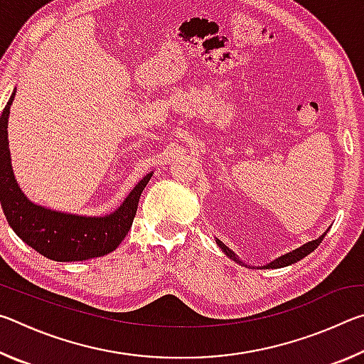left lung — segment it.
<instances>
[{
	"instance_id": "left-lung-1",
	"label": "left lung",
	"mask_w": 364,
	"mask_h": 364,
	"mask_svg": "<svg viewBox=\"0 0 364 364\" xmlns=\"http://www.w3.org/2000/svg\"><path fill=\"white\" fill-rule=\"evenodd\" d=\"M326 232H328V231H326ZM326 232L323 234L321 237L315 239V241H311V242H306L305 245H301V247H299V249L292 250L291 254H286V255H282V257H279V258H276L274 262L268 263L267 267H263V268H282V267H289V264H292V263H297L299 260H301V258L306 257L308 254H311V252L315 250L319 244H321V241H323L324 236H326ZM218 245H220L221 249H223V252H225V254H226L228 257H231L232 260L239 262L237 258H236V255H234V252H231L230 249H228L225 244H221V242L218 241ZM239 263H241V262H239Z\"/></svg>"
}]
</instances>
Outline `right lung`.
<instances>
[{
  "label": "right lung",
  "instance_id": "1",
  "mask_svg": "<svg viewBox=\"0 0 364 364\" xmlns=\"http://www.w3.org/2000/svg\"><path fill=\"white\" fill-rule=\"evenodd\" d=\"M14 96L16 91L0 117V202L9 226L23 242L49 260H90L115 250L130 231L141 193L152 173L146 175L107 217H78L32 204L17 186L11 168L8 119Z\"/></svg>",
  "mask_w": 364,
  "mask_h": 364
}]
</instances>
